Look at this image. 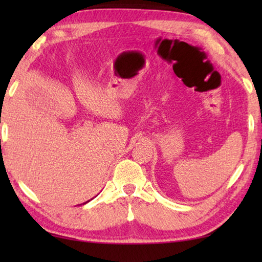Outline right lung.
<instances>
[{"label": "right lung", "mask_w": 262, "mask_h": 262, "mask_svg": "<svg viewBox=\"0 0 262 262\" xmlns=\"http://www.w3.org/2000/svg\"><path fill=\"white\" fill-rule=\"evenodd\" d=\"M85 203H86V202H85Z\"/></svg>", "instance_id": "add662e5"}]
</instances>
